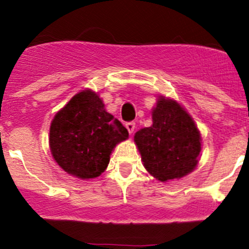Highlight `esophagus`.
<instances>
[{"instance_id":"34e87169","label":"esophagus","mask_w":249,"mask_h":249,"mask_svg":"<svg viewBox=\"0 0 249 249\" xmlns=\"http://www.w3.org/2000/svg\"><path fill=\"white\" fill-rule=\"evenodd\" d=\"M125 126H126L128 133L132 134L133 131H134V128H136V123H134V122H128V123H126V124H125Z\"/></svg>"}]
</instances>
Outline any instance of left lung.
<instances>
[{
	"mask_svg": "<svg viewBox=\"0 0 249 249\" xmlns=\"http://www.w3.org/2000/svg\"><path fill=\"white\" fill-rule=\"evenodd\" d=\"M152 121L150 127L134 134L147 172L161 182L192 172L201 151V137L192 117L178 102L160 96Z\"/></svg>",
	"mask_w": 249,
	"mask_h": 249,
	"instance_id": "left-lung-1",
	"label": "left lung"
}]
</instances>
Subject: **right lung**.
<instances>
[{
    "mask_svg": "<svg viewBox=\"0 0 249 249\" xmlns=\"http://www.w3.org/2000/svg\"><path fill=\"white\" fill-rule=\"evenodd\" d=\"M128 132L118 119L105 111L96 92H78L53 117L49 145L63 170L81 179L99 177L107 170L110 154Z\"/></svg>",
    "mask_w": 249,
    "mask_h": 249,
    "instance_id": "add662e5",
    "label": "right lung"
}]
</instances>
